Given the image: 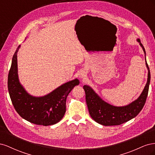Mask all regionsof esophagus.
I'll return each mask as SVG.
<instances>
[{"label":"esophagus","mask_w":155,"mask_h":155,"mask_svg":"<svg viewBox=\"0 0 155 155\" xmlns=\"http://www.w3.org/2000/svg\"><path fill=\"white\" fill-rule=\"evenodd\" d=\"M86 77V74L85 72H81L80 73V75H79V78H80L81 79H85Z\"/></svg>","instance_id":"1"}]
</instances>
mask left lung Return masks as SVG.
I'll return each mask as SVG.
<instances>
[{"mask_svg": "<svg viewBox=\"0 0 155 155\" xmlns=\"http://www.w3.org/2000/svg\"><path fill=\"white\" fill-rule=\"evenodd\" d=\"M137 41L144 51L145 64L148 70V74L146 85L137 100L125 106H114L103 100L90 86H83L89 114L91 118L98 124L105 126L122 124L137 116L145 105L148 94L151 74L145 58V48L140 39H137Z\"/></svg>", "mask_w": 155, "mask_h": 155, "instance_id": "obj_1", "label": "left lung"}]
</instances>
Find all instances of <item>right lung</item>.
<instances>
[{"mask_svg":"<svg viewBox=\"0 0 155 155\" xmlns=\"http://www.w3.org/2000/svg\"><path fill=\"white\" fill-rule=\"evenodd\" d=\"M14 54L8 78V87L12 104L22 118L36 125H54L61 120L66 112L68 94L79 84L78 79L65 83L48 94L41 97L30 95L21 85L18 76L17 53Z\"/></svg>","mask_w":155,"mask_h":155,"instance_id":"1","label":"right lung"}]
</instances>
